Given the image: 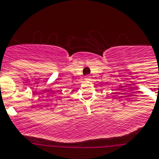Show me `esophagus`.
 <instances>
[{
  "label": "esophagus",
  "mask_w": 159,
  "mask_h": 159,
  "mask_svg": "<svg viewBox=\"0 0 159 159\" xmlns=\"http://www.w3.org/2000/svg\"><path fill=\"white\" fill-rule=\"evenodd\" d=\"M86 77V79H89V78H90V76L87 75V76H86V77Z\"/></svg>",
  "instance_id": "esophagus-1"
}]
</instances>
